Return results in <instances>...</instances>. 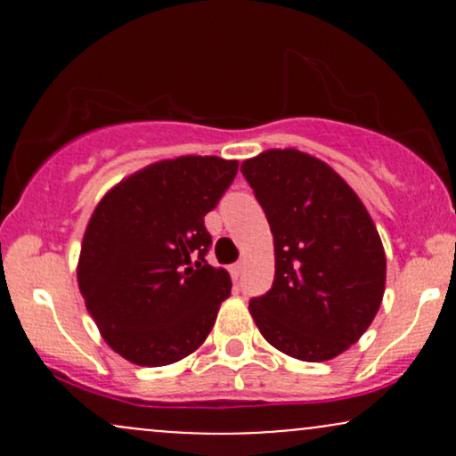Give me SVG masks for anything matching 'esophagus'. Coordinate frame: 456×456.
<instances>
[{"label":"esophagus","mask_w":456,"mask_h":456,"mask_svg":"<svg viewBox=\"0 0 456 456\" xmlns=\"http://www.w3.org/2000/svg\"><path fill=\"white\" fill-rule=\"evenodd\" d=\"M242 268H244L242 261H238V264H233V265H232V274H233V279H238V276L242 274Z\"/></svg>","instance_id":"esophagus-1"}]
</instances>
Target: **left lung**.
I'll list each match as a JSON object with an SVG mask.
<instances>
[{
	"instance_id": "left-lung-1",
	"label": "left lung",
	"mask_w": 456,
	"mask_h": 456,
	"mask_svg": "<svg viewBox=\"0 0 456 456\" xmlns=\"http://www.w3.org/2000/svg\"><path fill=\"white\" fill-rule=\"evenodd\" d=\"M274 238V282L248 311L272 347L337 358L366 332L386 289L373 218L332 167L306 151L265 150L240 167Z\"/></svg>"
}]
</instances>
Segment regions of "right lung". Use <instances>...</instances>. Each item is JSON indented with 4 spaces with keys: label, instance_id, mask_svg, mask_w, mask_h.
I'll return each instance as SVG.
<instances>
[{
    "label": "right lung",
    "instance_id": "obj_1",
    "mask_svg": "<svg viewBox=\"0 0 456 456\" xmlns=\"http://www.w3.org/2000/svg\"><path fill=\"white\" fill-rule=\"evenodd\" d=\"M238 160H159L107 191L81 242L78 291L109 347L139 366L186 358L208 338L232 279L212 268L203 216Z\"/></svg>",
    "mask_w": 456,
    "mask_h": 456
}]
</instances>
